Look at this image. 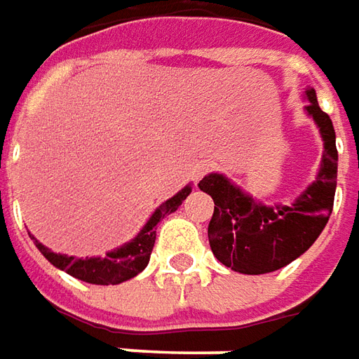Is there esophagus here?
Here are the masks:
<instances>
[{
  "label": "esophagus",
  "mask_w": 359,
  "mask_h": 359,
  "mask_svg": "<svg viewBox=\"0 0 359 359\" xmlns=\"http://www.w3.org/2000/svg\"><path fill=\"white\" fill-rule=\"evenodd\" d=\"M212 169H214V165H212V163H202V165H198V167L194 169V179L200 180L204 175H206V172H210Z\"/></svg>",
  "instance_id": "obj_1"
}]
</instances>
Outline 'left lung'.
<instances>
[{
  "label": "left lung",
  "mask_w": 359,
  "mask_h": 359,
  "mask_svg": "<svg viewBox=\"0 0 359 359\" xmlns=\"http://www.w3.org/2000/svg\"><path fill=\"white\" fill-rule=\"evenodd\" d=\"M306 100L304 109L323 135V163L316 180L291 206H265L218 172L198 182L200 190L214 200L208 224L212 253L231 271L263 275L289 265L313 245L332 214L338 172L336 133L313 88L306 90Z\"/></svg>",
  "instance_id": "obj_1"
}]
</instances>
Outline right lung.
<instances>
[{
	"label": "right lung",
	"mask_w": 359,
	"mask_h": 359,
	"mask_svg": "<svg viewBox=\"0 0 359 359\" xmlns=\"http://www.w3.org/2000/svg\"><path fill=\"white\" fill-rule=\"evenodd\" d=\"M190 184L177 192L172 198L163 202L157 210L153 212V216L143 226V230L139 231L137 236L126 245H121L118 250L108 251L106 257H86V259H76L72 255H62V253H55L48 248H45L39 240H35L36 250L45 255L48 262L53 263L57 269L67 271L68 275L76 277L80 281L92 283V285H119V283L128 281L131 277H135L139 273L147 267L151 251L155 245V238H157V226L159 222L179 208L182 200L190 194Z\"/></svg>",
	"instance_id": "add662e5"
}]
</instances>
